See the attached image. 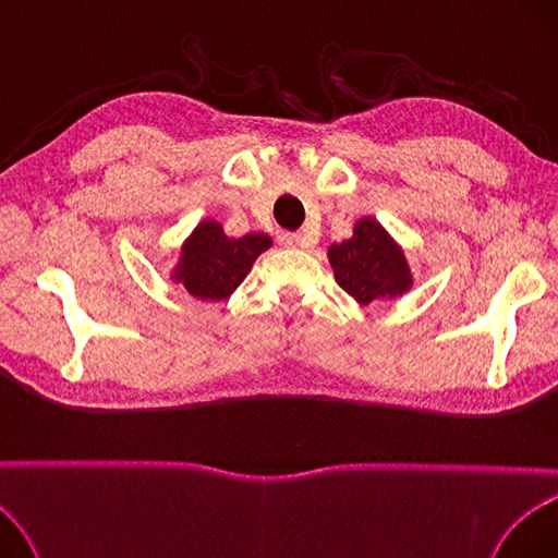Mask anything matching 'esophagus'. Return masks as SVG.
Masks as SVG:
<instances>
[{"label": "esophagus", "mask_w": 558, "mask_h": 558, "mask_svg": "<svg viewBox=\"0 0 558 558\" xmlns=\"http://www.w3.org/2000/svg\"><path fill=\"white\" fill-rule=\"evenodd\" d=\"M278 242H280L282 246H301V248L314 246V240L307 238V234L287 232V230H280V232H278Z\"/></svg>", "instance_id": "obj_1"}]
</instances>
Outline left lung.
<instances>
[{"instance_id":"obj_1","label":"left lung","mask_w":558,"mask_h":558,"mask_svg":"<svg viewBox=\"0 0 558 558\" xmlns=\"http://www.w3.org/2000/svg\"><path fill=\"white\" fill-rule=\"evenodd\" d=\"M328 257L339 287L362 305L400 296L412 287L402 251L371 217L355 223L353 238L332 244Z\"/></svg>"}]
</instances>
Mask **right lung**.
<instances>
[{
  "instance_id": "1",
  "label": "right lung",
  "mask_w": 558,
  "mask_h": 558,
  "mask_svg": "<svg viewBox=\"0 0 558 558\" xmlns=\"http://www.w3.org/2000/svg\"><path fill=\"white\" fill-rule=\"evenodd\" d=\"M269 246L271 238L264 232H248L234 240L223 234L217 221H203L183 246V259L173 278L201 301H221L248 276L257 255Z\"/></svg>"
}]
</instances>
